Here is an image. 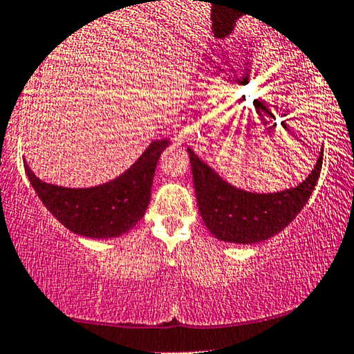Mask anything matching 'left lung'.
<instances>
[{
    "mask_svg": "<svg viewBox=\"0 0 354 354\" xmlns=\"http://www.w3.org/2000/svg\"><path fill=\"white\" fill-rule=\"evenodd\" d=\"M187 152L203 223L216 239L234 243L268 241L290 225L317 184L324 157V149H321L315 170L298 186L281 192L257 194L226 183L192 149L187 147Z\"/></svg>",
    "mask_w": 354,
    "mask_h": 354,
    "instance_id": "left-lung-1",
    "label": "left lung"
}]
</instances>
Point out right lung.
Returning a JSON list of instances; mask_svg holds the SVG:
<instances>
[{"mask_svg":"<svg viewBox=\"0 0 354 354\" xmlns=\"http://www.w3.org/2000/svg\"><path fill=\"white\" fill-rule=\"evenodd\" d=\"M170 139H157L120 176L94 187H62L26 173L39 201L68 231L89 239H112L127 234L144 216L151 202L157 162Z\"/></svg>","mask_w":354,"mask_h":354,"instance_id":"right-lung-1","label":"right lung"}]
</instances>
